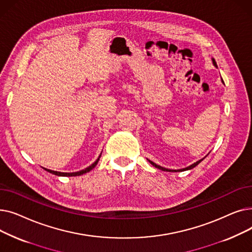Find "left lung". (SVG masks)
<instances>
[{
  "mask_svg": "<svg viewBox=\"0 0 252 252\" xmlns=\"http://www.w3.org/2000/svg\"><path fill=\"white\" fill-rule=\"evenodd\" d=\"M213 62H214V65L215 66H218L217 65V62H216V60L215 59H213ZM204 159V158H203ZM203 159H200L199 161H197V162H195V163H193L192 165H190V166H188V167H186V168H183V169H179V170H171V169H167V168H164V167H162V166H160V165H157L156 163H154V162H152L151 160H149V162L153 165V166H155L156 168H158V169H161V170H164V171H184V170H188V169H192L193 167H195L196 165H198L199 164Z\"/></svg>",
  "mask_w": 252,
  "mask_h": 252,
  "instance_id": "8db88e82",
  "label": "left lung"
}]
</instances>
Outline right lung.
I'll list each match as a JSON object with an SVG mask.
<instances>
[{
    "instance_id": "add662e5",
    "label": "right lung",
    "mask_w": 252,
    "mask_h": 252,
    "mask_svg": "<svg viewBox=\"0 0 252 252\" xmlns=\"http://www.w3.org/2000/svg\"><path fill=\"white\" fill-rule=\"evenodd\" d=\"M100 156H101V155H100ZM100 156L98 157V159H97L94 163H93L92 165H90L89 167H87V168H85V169H83V170L76 171V173H60V171H55V170H51V169H47V168H45V169H46L47 171H49V173L53 174V175L60 176V177H76V176H81V175H83V174L89 173V171H90L91 169H93V168H94V167L97 165V163H98V161H99Z\"/></svg>"
}]
</instances>
